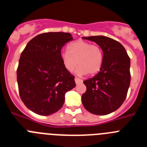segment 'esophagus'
<instances>
[{"label":"esophagus","mask_w":147,"mask_h":147,"mask_svg":"<svg viewBox=\"0 0 147 147\" xmlns=\"http://www.w3.org/2000/svg\"><path fill=\"white\" fill-rule=\"evenodd\" d=\"M74 80L76 85H79V84H82V80H80V79H79V78L77 77H75Z\"/></svg>","instance_id":"esophagus-1"}]
</instances>
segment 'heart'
Wrapping results in <instances>:
<instances>
[{"mask_svg": "<svg viewBox=\"0 0 147 147\" xmlns=\"http://www.w3.org/2000/svg\"><path fill=\"white\" fill-rule=\"evenodd\" d=\"M60 57L63 65L68 71H73L76 65H80L76 70L78 75L83 76L88 74L93 76L96 74L103 64V51L98 45L77 40L70 44L68 50L62 51Z\"/></svg>", "mask_w": 147, "mask_h": 147, "instance_id": "b5f03b06", "label": "heart"}]
</instances>
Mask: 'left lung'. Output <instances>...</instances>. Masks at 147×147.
<instances>
[{"mask_svg": "<svg viewBox=\"0 0 147 147\" xmlns=\"http://www.w3.org/2000/svg\"><path fill=\"white\" fill-rule=\"evenodd\" d=\"M83 39L99 45L104 59L99 72L83 82L87 90L82 102L90 113L107 115L119 109L127 97L130 84V59L124 46L113 39L105 36Z\"/></svg>", "mask_w": 147, "mask_h": 147, "instance_id": "1", "label": "left lung"}]
</instances>
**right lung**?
<instances>
[{
    "label": "right lung",
    "mask_w": 147,
    "mask_h": 147,
    "mask_svg": "<svg viewBox=\"0 0 147 147\" xmlns=\"http://www.w3.org/2000/svg\"><path fill=\"white\" fill-rule=\"evenodd\" d=\"M73 40L70 33L47 32L30 40L17 70L20 96L35 113L49 115L62 108L65 94L76 86L74 76L63 65L62 46Z\"/></svg>",
    "instance_id": "add662e5"
}]
</instances>
